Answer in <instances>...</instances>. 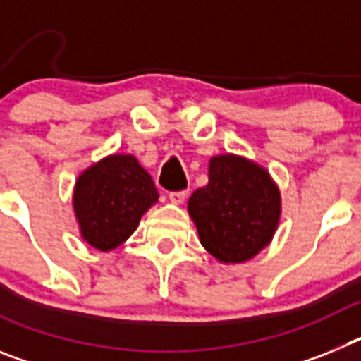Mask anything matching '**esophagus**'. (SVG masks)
I'll return each instance as SVG.
<instances>
[{"mask_svg":"<svg viewBox=\"0 0 361 361\" xmlns=\"http://www.w3.org/2000/svg\"><path fill=\"white\" fill-rule=\"evenodd\" d=\"M168 199H170L171 204H183L184 199H186V191H171Z\"/></svg>","mask_w":361,"mask_h":361,"instance_id":"obj_1","label":"esophagus"}]
</instances>
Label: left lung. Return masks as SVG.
Here are the masks:
<instances>
[{
  "label": "left lung",
  "instance_id": "1",
  "mask_svg": "<svg viewBox=\"0 0 361 361\" xmlns=\"http://www.w3.org/2000/svg\"><path fill=\"white\" fill-rule=\"evenodd\" d=\"M188 213L204 250L222 264H242L273 240L282 197L264 166L220 153L209 159L208 184L190 197Z\"/></svg>",
  "mask_w": 361,
  "mask_h": 361
}]
</instances>
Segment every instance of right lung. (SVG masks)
<instances>
[{"instance_id":"obj_1","label":"right lung","mask_w":361,"mask_h":361,"mask_svg":"<svg viewBox=\"0 0 361 361\" xmlns=\"http://www.w3.org/2000/svg\"><path fill=\"white\" fill-rule=\"evenodd\" d=\"M159 193L132 153H111L79 173L72 206L79 235L97 251L116 250L130 238Z\"/></svg>"}]
</instances>
